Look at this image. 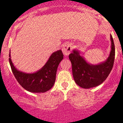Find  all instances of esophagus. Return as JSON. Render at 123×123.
Here are the masks:
<instances>
[{
	"label": "esophagus",
	"instance_id": "esophagus-1",
	"mask_svg": "<svg viewBox=\"0 0 123 123\" xmlns=\"http://www.w3.org/2000/svg\"><path fill=\"white\" fill-rule=\"evenodd\" d=\"M72 50L71 44L69 43H66L63 45L62 47V52L65 56H67L71 53Z\"/></svg>",
	"mask_w": 123,
	"mask_h": 123
}]
</instances>
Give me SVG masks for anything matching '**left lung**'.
<instances>
[{
    "label": "left lung",
    "mask_w": 123,
    "mask_h": 123,
    "mask_svg": "<svg viewBox=\"0 0 123 123\" xmlns=\"http://www.w3.org/2000/svg\"><path fill=\"white\" fill-rule=\"evenodd\" d=\"M111 50L108 59L98 65L87 62L77 50H73L69 55L72 64V71L74 81L77 85L84 89L98 86L102 83L112 70L115 59V46L112 36Z\"/></svg>",
    "instance_id": "8db88e82"
}]
</instances>
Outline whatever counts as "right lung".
I'll return each instance as SVG.
<instances>
[{
    "label": "right lung",
    "instance_id": "add662e5",
    "mask_svg": "<svg viewBox=\"0 0 123 123\" xmlns=\"http://www.w3.org/2000/svg\"><path fill=\"white\" fill-rule=\"evenodd\" d=\"M63 58L64 55L61 50L55 52L42 68L31 74L17 69L11 61L10 54L9 61L15 77L23 88L30 92L44 93L50 90L54 85L57 68Z\"/></svg>",
    "mask_w": 123,
    "mask_h": 123
}]
</instances>
